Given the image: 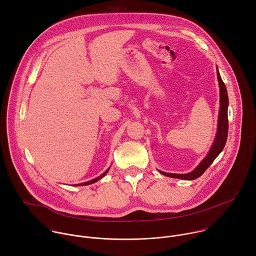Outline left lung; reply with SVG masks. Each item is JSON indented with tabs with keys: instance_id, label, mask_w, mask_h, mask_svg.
<instances>
[{
	"instance_id": "8db88e82",
	"label": "left lung",
	"mask_w": 256,
	"mask_h": 256,
	"mask_svg": "<svg viewBox=\"0 0 256 256\" xmlns=\"http://www.w3.org/2000/svg\"><path fill=\"white\" fill-rule=\"evenodd\" d=\"M216 76L218 81V87H220V110H218V132L214 138V142L212 146V148L206 155V157L200 163V165L190 173L188 174H173V173H166L163 171H160L161 174L173 178H179V179H184V180H194L198 178L202 173L210 166V164L214 162V160L220 154L227 142L228 138V94L226 86L220 76V72L216 68Z\"/></svg>"
}]
</instances>
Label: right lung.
<instances>
[{"label": "right lung", "instance_id": "obj_1", "mask_svg": "<svg viewBox=\"0 0 256 256\" xmlns=\"http://www.w3.org/2000/svg\"><path fill=\"white\" fill-rule=\"evenodd\" d=\"M108 170H109V168L104 172V173H102L100 176H98L97 178H94V179H92V180H90V181H87V182H84V184H79V186H88V184H94V182H96V181H98L99 179H101L103 176H105V174L108 172Z\"/></svg>", "mask_w": 256, "mask_h": 256}]
</instances>
